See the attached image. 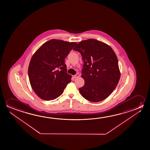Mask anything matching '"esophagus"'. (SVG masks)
<instances>
[{"mask_svg": "<svg viewBox=\"0 0 150 150\" xmlns=\"http://www.w3.org/2000/svg\"><path fill=\"white\" fill-rule=\"evenodd\" d=\"M79 77V73H77V74H76V75H75L73 76V78L74 79H77V78H78Z\"/></svg>", "mask_w": 150, "mask_h": 150, "instance_id": "esophagus-1", "label": "esophagus"}]
</instances>
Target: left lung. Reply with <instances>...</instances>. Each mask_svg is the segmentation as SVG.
I'll list each match as a JSON object with an SVG mask.
<instances>
[{
	"label": "left lung",
	"mask_w": 150,
	"mask_h": 150,
	"mask_svg": "<svg viewBox=\"0 0 150 150\" xmlns=\"http://www.w3.org/2000/svg\"><path fill=\"white\" fill-rule=\"evenodd\" d=\"M73 50L81 54L83 61L81 77L85 84L79 88L81 96L92 102L107 98L120 78L115 52L108 44L93 39L81 41Z\"/></svg>",
	"instance_id": "1"
}]
</instances>
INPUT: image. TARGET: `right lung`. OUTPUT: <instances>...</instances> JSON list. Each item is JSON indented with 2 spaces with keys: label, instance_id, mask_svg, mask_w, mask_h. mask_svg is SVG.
<instances>
[{
  "label": "right lung",
  "instance_id": "add662e5",
  "mask_svg": "<svg viewBox=\"0 0 150 150\" xmlns=\"http://www.w3.org/2000/svg\"><path fill=\"white\" fill-rule=\"evenodd\" d=\"M76 44L50 40L33 55L28 75L32 88L40 98L45 100L57 98L71 81V75L67 73L64 59Z\"/></svg>",
  "mask_w": 150,
  "mask_h": 150
}]
</instances>
